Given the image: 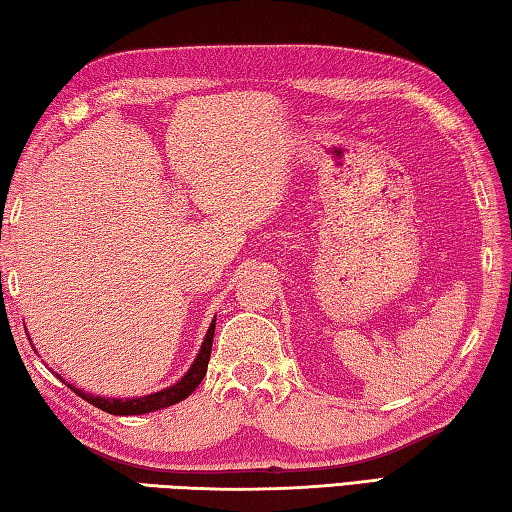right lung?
<instances>
[{
	"label": "right lung",
	"mask_w": 512,
	"mask_h": 512,
	"mask_svg": "<svg viewBox=\"0 0 512 512\" xmlns=\"http://www.w3.org/2000/svg\"><path fill=\"white\" fill-rule=\"evenodd\" d=\"M214 330H216V318L211 321L209 330L205 334V339H202V345L198 350V356L191 363V368L185 372L180 381H176L169 388H162L158 392H151V394H144V397H131V399H109V397H95V394L84 392L80 388H75L73 383L64 381L62 376L60 379L69 385V388L80 394L82 399H86L91 403V406L100 408L109 414H118V417H127V414H147V412H156L162 408H169L173 403H180L185 401L191 392H194L200 381L205 379L207 374V365H209V356H211V343H214Z\"/></svg>",
	"instance_id": "1"
}]
</instances>
